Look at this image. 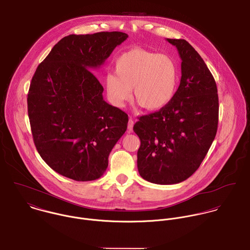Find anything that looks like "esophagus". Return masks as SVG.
<instances>
[{"label": "esophagus", "instance_id": "1", "mask_svg": "<svg viewBox=\"0 0 250 250\" xmlns=\"http://www.w3.org/2000/svg\"><path fill=\"white\" fill-rule=\"evenodd\" d=\"M133 126H134V120L132 117H130L129 122H128V131L132 132L133 131Z\"/></svg>", "mask_w": 250, "mask_h": 250}]
</instances>
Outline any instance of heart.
Segmentation results:
<instances>
[{"label": "heart", "mask_w": 250, "mask_h": 250, "mask_svg": "<svg viewBox=\"0 0 250 250\" xmlns=\"http://www.w3.org/2000/svg\"><path fill=\"white\" fill-rule=\"evenodd\" d=\"M115 77L105 79L109 100L122 106L131 97L146 110L165 107L172 100L179 81L176 61L169 55L133 48L115 61Z\"/></svg>", "instance_id": "b5f03b06"}]
</instances>
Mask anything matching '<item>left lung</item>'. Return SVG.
<instances>
[{"instance_id":"obj_1","label":"left lung","mask_w":250,"mask_h":250,"mask_svg":"<svg viewBox=\"0 0 250 250\" xmlns=\"http://www.w3.org/2000/svg\"><path fill=\"white\" fill-rule=\"evenodd\" d=\"M181 58L180 84L165 107L139 117L138 169L156 184L190 177L205 159L217 132L218 94L206 63L185 40L167 39Z\"/></svg>"}]
</instances>
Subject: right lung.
<instances>
[{
	"instance_id": "add662e5",
	"label": "right lung",
	"mask_w": 250,
	"mask_h": 250,
	"mask_svg": "<svg viewBox=\"0 0 250 250\" xmlns=\"http://www.w3.org/2000/svg\"><path fill=\"white\" fill-rule=\"evenodd\" d=\"M127 38L122 32L67 36L35 72L27 98L33 140L42 160L66 177H101L127 129V113L103 99L104 88L90 71Z\"/></svg>"
}]
</instances>
